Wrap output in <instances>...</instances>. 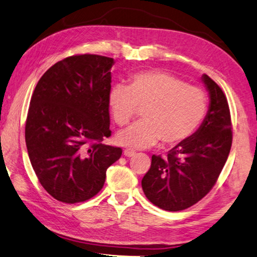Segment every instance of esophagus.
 Segmentation results:
<instances>
[{
  "mask_svg": "<svg viewBox=\"0 0 257 257\" xmlns=\"http://www.w3.org/2000/svg\"><path fill=\"white\" fill-rule=\"evenodd\" d=\"M134 155H136V151H134L133 149H125L124 150V156L125 157H132V156H134Z\"/></svg>",
  "mask_w": 257,
  "mask_h": 257,
  "instance_id": "1",
  "label": "esophagus"
}]
</instances>
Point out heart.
Instances as JSON below:
<instances>
[{
  "mask_svg": "<svg viewBox=\"0 0 257 257\" xmlns=\"http://www.w3.org/2000/svg\"><path fill=\"white\" fill-rule=\"evenodd\" d=\"M108 106L115 123L126 125L142 109V120L117 134V142L147 148L158 140L175 146L199 127L207 112V98L199 87L161 70L140 71L130 76L128 85L116 84L108 93Z\"/></svg>",
  "mask_w": 257,
  "mask_h": 257,
  "instance_id": "b5f03b06",
  "label": "heart"
}]
</instances>
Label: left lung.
<instances>
[{"label": "left lung", "mask_w": 257, "mask_h": 257, "mask_svg": "<svg viewBox=\"0 0 257 257\" xmlns=\"http://www.w3.org/2000/svg\"><path fill=\"white\" fill-rule=\"evenodd\" d=\"M209 108L199 128L167 153L153 155L142 179L147 198L170 212L183 211L203 199L216 183L232 145L228 100L221 87L204 74Z\"/></svg>", "instance_id": "left-lung-1"}]
</instances>
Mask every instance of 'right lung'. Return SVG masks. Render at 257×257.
<instances>
[{"instance_id": "right-lung-1", "label": "right lung", "mask_w": 257, "mask_h": 257, "mask_svg": "<svg viewBox=\"0 0 257 257\" xmlns=\"http://www.w3.org/2000/svg\"><path fill=\"white\" fill-rule=\"evenodd\" d=\"M113 59L78 54L58 61L34 90L25 139L33 170L46 192L66 204L94 197L121 149L109 138L108 93Z\"/></svg>"}]
</instances>
